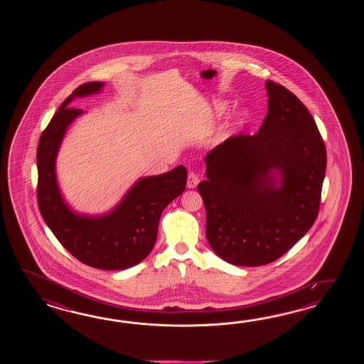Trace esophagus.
I'll use <instances>...</instances> for the list:
<instances>
[{
    "label": "esophagus",
    "instance_id": "obj_1",
    "mask_svg": "<svg viewBox=\"0 0 364 364\" xmlns=\"http://www.w3.org/2000/svg\"><path fill=\"white\" fill-rule=\"evenodd\" d=\"M198 183H199L198 174L193 173V171H190V173H188V177H187V187H188V188H195V187L198 186Z\"/></svg>",
    "mask_w": 364,
    "mask_h": 364
}]
</instances>
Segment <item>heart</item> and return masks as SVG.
Here are the masks:
<instances>
[{"label":"heart","instance_id":"obj_1","mask_svg":"<svg viewBox=\"0 0 364 364\" xmlns=\"http://www.w3.org/2000/svg\"><path fill=\"white\" fill-rule=\"evenodd\" d=\"M228 108V104L226 102H218L216 107H215V116H221V114H224L225 110Z\"/></svg>","mask_w":364,"mask_h":364}]
</instances>
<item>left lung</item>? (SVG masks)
<instances>
[{"label": "left lung", "mask_w": 364, "mask_h": 364, "mask_svg": "<svg viewBox=\"0 0 364 364\" xmlns=\"http://www.w3.org/2000/svg\"><path fill=\"white\" fill-rule=\"evenodd\" d=\"M268 114L255 135H237L205 156L198 185L205 235L225 262L259 267L287 254L316 220L326 151L294 93L267 80Z\"/></svg>", "instance_id": "left-lung-1"}]
</instances>
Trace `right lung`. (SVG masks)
Segmentation results:
<instances>
[{"instance_id":"add662e5","label":"right lung","mask_w":364,"mask_h":364,"mask_svg":"<svg viewBox=\"0 0 364 364\" xmlns=\"http://www.w3.org/2000/svg\"><path fill=\"white\" fill-rule=\"evenodd\" d=\"M102 87V82L79 85L41 134L38 203L46 224L71 255L93 268L119 271L139 264L152 251L161 213L185 191L187 171L179 165L168 173L138 179L105 215L88 216L70 208L58 187L55 159L70 124L85 113L82 109L69 108L70 102L99 93Z\"/></svg>"}]
</instances>
